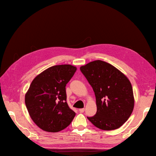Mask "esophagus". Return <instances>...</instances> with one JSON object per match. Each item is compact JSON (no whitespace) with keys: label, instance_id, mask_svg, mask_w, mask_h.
Segmentation results:
<instances>
[{"label":"esophagus","instance_id":"34e87169","mask_svg":"<svg viewBox=\"0 0 156 156\" xmlns=\"http://www.w3.org/2000/svg\"><path fill=\"white\" fill-rule=\"evenodd\" d=\"M79 111H80V112H84V108H80V109H79Z\"/></svg>","mask_w":156,"mask_h":156}]
</instances>
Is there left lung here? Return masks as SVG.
<instances>
[{
  "label": "left lung",
  "mask_w": 156,
  "mask_h": 156,
  "mask_svg": "<svg viewBox=\"0 0 156 156\" xmlns=\"http://www.w3.org/2000/svg\"><path fill=\"white\" fill-rule=\"evenodd\" d=\"M80 71L93 89L97 111L88 119L102 130H114L123 125L134 107L130 81L113 66L96 60L81 66Z\"/></svg>",
  "instance_id": "left-lung-1"
}]
</instances>
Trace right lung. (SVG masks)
Returning a JSON list of instances; mask_svg holds the SVG:
<instances>
[{
    "mask_svg": "<svg viewBox=\"0 0 156 156\" xmlns=\"http://www.w3.org/2000/svg\"><path fill=\"white\" fill-rule=\"evenodd\" d=\"M76 71L71 65L45 69L32 81L25 94L26 107L32 120L48 132H58L71 123L76 113L66 102V84Z\"/></svg>",
    "mask_w": 156,
    "mask_h": 156,
    "instance_id": "obj_1",
    "label": "right lung"
}]
</instances>
